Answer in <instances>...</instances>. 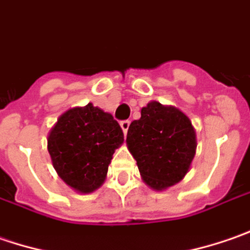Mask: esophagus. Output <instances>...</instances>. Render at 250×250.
<instances>
[{
	"label": "esophagus",
	"instance_id": "esophagus-1",
	"mask_svg": "<svg viewBox=\"0 0 250 250\" xmlns=\"http://www.w3.org/2000/svg\"><path fill=\"white\" fill-rule=\"evenodd\" d=\"M120 127H122L123 133L127 134V130H128V127H130V120H123V122H120Z\"/></svg>",
	"mask_w": 250,
	"mask_h": 250
}]
</instances>
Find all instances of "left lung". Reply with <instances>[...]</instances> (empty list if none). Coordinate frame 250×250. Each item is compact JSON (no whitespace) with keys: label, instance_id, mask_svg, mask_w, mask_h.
<instances>
[{"label":"left lung","instance_id":"1","mask_svg":"<svg viewBox=\"0 0 250 250\" xmlns=\"http://www.w3.org/2000/svg\"><path fill=\"white\" fill-rule=\"evenodd\" d=\"M127 146L149 188L165 190L185 178L196 155V131L190 119L175 106L152 101L131 122Z\"/></svg>","mask_w":250,"mask_h":250}]
</instances>
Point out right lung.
Returning <instances> with one entry per match:
<instances>
[{"label": "right lung", "instance_id": "right-lung-1", "mask_svg": "<svg viewBox=\"0 0 250 250\" xmlns=\"http://www.w3.org/2000/svg\"><path fill=\"white\" fill-rule=\"evenodd\" d=\"M123 141L113 116L88 104L61 114L50 130L47 149L61 179L80 193H92L102 186L114 149Z\"/></svg>", "mask_w": 250, "mask_h": 250}]
</instances>
